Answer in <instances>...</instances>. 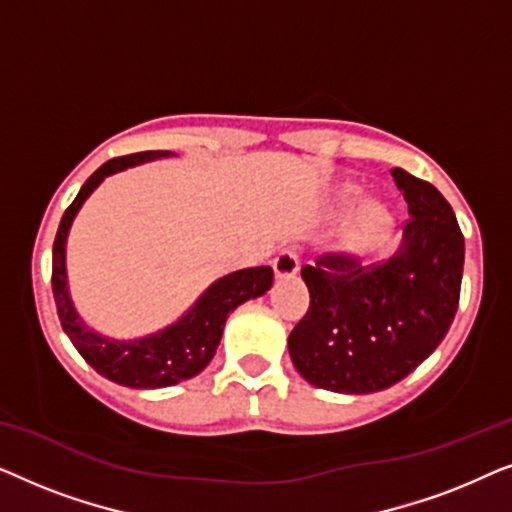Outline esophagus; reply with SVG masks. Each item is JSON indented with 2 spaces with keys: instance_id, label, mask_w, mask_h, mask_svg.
<instances>
[{
  "instance_id": "1",
  "label": "esophagus",
  "mask_w": 512,
  "mask_h": 512,
  "mask_svg": "<svg viewBox=\"0 0 512 512\" xmlns=\"http://www.w3.org/2000/svg\"><path fill=\"white\" fill-rule=\"evenodd\" d=\"M272 270H275L277 279H291L298 275V256L293 251L284 249L275 261H272Z\"/></svg>"
}]
</instances>
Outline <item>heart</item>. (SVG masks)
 <instances>
[{
	"label": "heart",
	"instance_id": "1",
	"mask_svg": "<svg viewBox=\"0 0 512 512\" xmlns=\"http://www.w3.org/2000/svg\"><path fill=\"white\" fill-rule=\"evenodd\" d=\"M363 191L356 184L342 186L340 191V209L349 212L359 205ZM394 230V214L389 212L382 202H366L356 214L352 228L347 230L345 240H342V251L352 258H361L373 251L377 244H382Z\"/></svg>",
	"mask_w": 512,
	"mask_h": 512
}]
</instances>
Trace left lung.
Returning a JSON list of instances; mask_svg holds the SVG:
<instances>
[{
  "label": "left lung",
  "mask_w": 512,
  "mask_h": 512,
  "mask_svg": "<svg viewBox=\"0 0 512 512\" xmlns=\"http://www.w3.org/2000/svg\"><path fill=\"white\" fill-rule=\"evenodd\" d=\"M408 202L401 247L380 265L324 256L303 268L310 310L289 335L293 366L312 387L375 394L429 359L450 331L464 272V235L429 181L391 170Z\"/></svg>",
  "instance_id": "1"
}]
</instances>
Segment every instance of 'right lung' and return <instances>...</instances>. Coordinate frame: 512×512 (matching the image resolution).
<instances>
[{
	"label": "right lung",
	"instance_id": "obj_1",
	"mask_svg": "<svg viewBox=\"0 0 512 512\" xmlns=\"http://www.w3.org/2000/svg\"><path fill=\"white\" fill-rule=\"evenodd\" d=\"M172 151H142L104 163L81 186L72 205L62 216L53 244V296L60 324L79 354L107 380L130 389H163L200 375L214 359L228 314L247 300L261 298L272 286V268H247L228 272L207 286L195 303L158 331L139 338H111L88 326L76 310L67 277V237L72 223L95 188L111 174L153 160L174 158Z\"/></svg>",
	"mask_w": 512,
	"mask_h": 512
}]
</instances>
